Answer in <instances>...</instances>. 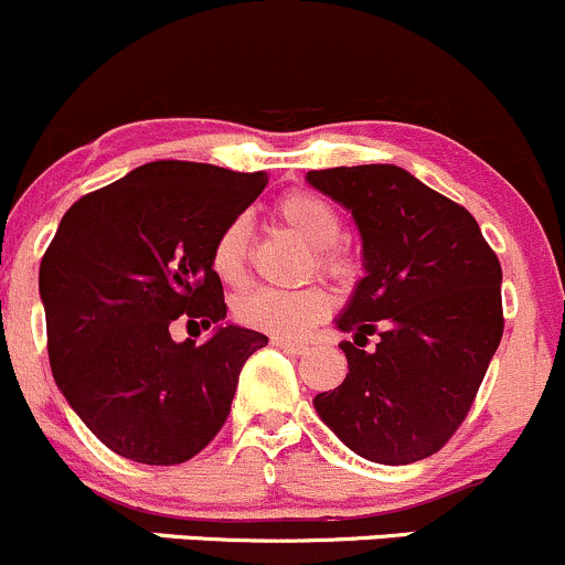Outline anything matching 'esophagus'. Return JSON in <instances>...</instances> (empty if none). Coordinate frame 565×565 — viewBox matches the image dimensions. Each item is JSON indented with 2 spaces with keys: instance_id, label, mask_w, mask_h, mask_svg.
I'll return each instance as SVG.
<instances>
[{
  "instance_id": "obj_1",
  "label": "esophagus",
  "mask_w": 565,
  "mask_h": 565,
  "mask_svg": "<svg viewBox=\"0 0 565 565\" xmlns=\"http://www.w3.org/2000/svg\"><path fill=\"white\" fill-rule=\"evenodd\" d=\"M271 342L277 344V348L288 350V353H296V355H305L309 353V344L307 342H294V339H282V337H275Z\"/></svg>"
}]
</instances>
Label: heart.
<instances>
[{
    "label": "heart",
    "mask_w": 565,
    "mask_h": 565,
    "mask_svg": "<svg viewBox=\"0 0 565 565\" xmlns=\"http://www.w3.org/2000/svg\"><path fill=\"white\" fill-rule=\"evenodd\" d=\"M277 217L299 234L309 247L318 250V266L333 277L348 275L350 264L337 250V239L342 236V217L326 196L315 191H290L277 202ZM247 247H250V226L245 215H236L221 228L212 242L210 264L212 271L223 282H239L245 277ZM331 309V294L323 285L280 290V288H253L242 294L234 305L239 323L250 329L277 333V337H299L309 326L318 323Z\"/></svg>",
    "instance_id": "b5f03b06"
}]
</instances>
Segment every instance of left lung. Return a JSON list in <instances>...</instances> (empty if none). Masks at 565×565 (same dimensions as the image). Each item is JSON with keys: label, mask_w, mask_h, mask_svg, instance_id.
<instances>
[{"label": "left lung", "mask_w": 565, "mask_h": 565, "mask_svg": "<svg viewBox=\"0 0 565 565\" xmlns=\"http://www.w3.org/2000/svg\"><path fill=\"white\" fill-rule=\"evenodd\" d=\"M353 212L366 277L337 329L348 377L315 409L350 450L385 466L428 458L469 415L503 333L501 264L469 210L393 163L307 172ZM377 335L372 351L358 341Z\"/></svg>", "instance_id": "obj_1"}]
</instances>
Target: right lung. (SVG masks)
Instances as JSON below:
<instances>
[{
	"mask_svg": "<svg viewBox=\"0 0 565 565\" xmlns=\"http://www.w3.org/2000/svg\"><path fill=\"white\" fill-rule=\"evenodd\" d=\"M266 172L150 161L77 199L40 264L47 358L90 434L124 458L174 466L202 452L232 412L245 361L269 339L223 326L210 250ZM178 317L216 333L174 343Z\"/></svg>",
	"mask_w": 565,
	"mask_h": 565,
	"instance_id": "obj_1",
	"label": "right lung"
}]
</instances>
